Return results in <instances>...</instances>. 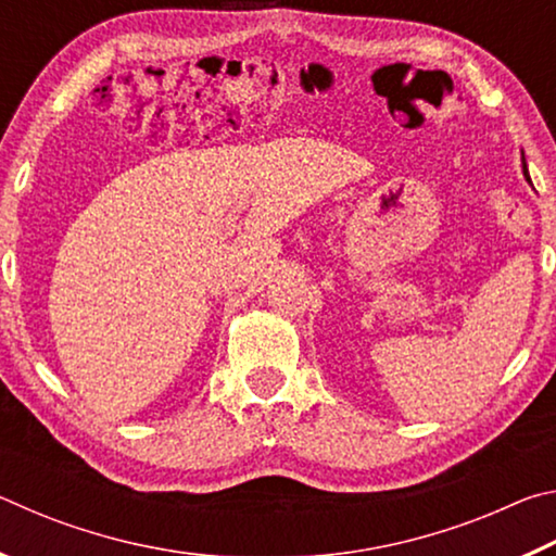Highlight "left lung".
<instances>
[{"mask_svg":"<svg viewBox=\"0 0 556 556\" xmlns=\"http://www.w3.org/2000/svg\"><path fill=\"white\" fill-rule=\"evenodd\" d=\"M522 174H525L527 181H530V176H527V164H525V162H522Z\"/></svg>","mask_w":556,"mask_h":556,"instance_id":"left-lung-1","label":"left lung"}]
</instances>
